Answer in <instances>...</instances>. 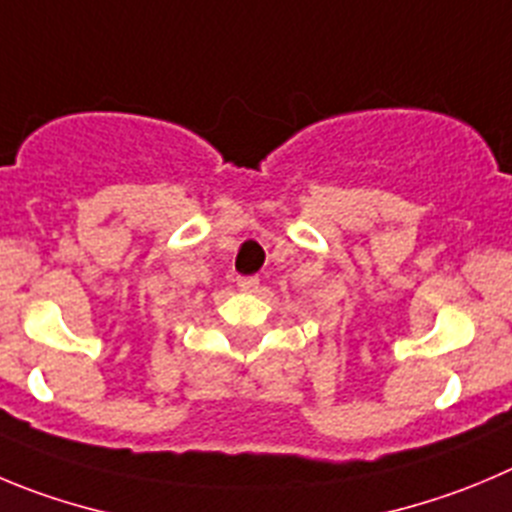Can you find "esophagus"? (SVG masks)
Returning a JSON list of instances; mask_svg holds the SVG:
<instances>
[{
    "label": "esophagus",
    "instance_id": "obj_1",
    "mask_svg": "<svg viewBox=\"0 0 512 512\" xmlns=\"http://www.w3.org/2000/svg\"><path fill=\"white\" fill-rule=\"evenodd\" d=\"M237 285H240V290H247V293H252V290L260 288V278H257V275H242V278L237 280Z\"/></svg>",
    "mask_w": 512,
    "mask_h": 512
}]
</instances>
